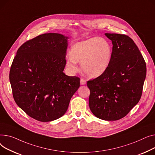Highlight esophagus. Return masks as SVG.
<instances>
[{
  "label": "esophagus",
  "mask_w": 155,
  "mask_h": 155,
  "mask_svg": "<svg viewBox=\"0 0 155 155\" xmlns=\"http://www.w3.org/2000/svg\"><path fill=\"white\" fill-rule=\"evenodd\" d=\"M80 83L81 85H84L86 83V81L83 78H81L80 80Z\"/></svg>",
  "instance_id": "obj_1"
}]
</instances>
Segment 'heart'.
Instances as JSON below:
<instances>
[{"label": "heart", "instance_id": "heart-1", "mask_svg": "<svg viewBox=\"0 0 155 155\" xmlns=\"http://www.w3.org/2000/svg\"><path fill=\"white\" fill-rule=\"evenodd\" d=\"M112 49L106 39L93 38L78 42L71 48L66 66L72 72L78 70L77 62L89 77L97 78L107 70L111 59Z\"/></svg>", "mask_w": 155, "mask_h": 155}]
</instances>
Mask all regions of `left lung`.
<instances>
[{
  "mask_svg": "<svg viewBox=\"0 0 155 155\" xmlns=\"http://www.w3.org/2000/svg\"><path fill=\"white\" fill-rule=\"evenodd\" d=\"M113 43L107 70L89 80V106L93 114L106 121L120 120L128 114L142 95L147 74L146 62L128 35L106 33Z\"/></svg>",
  "mask_w": 155,
  "mask_h": 155,
  "instance_id": "left-lung-1",
  "label": "left lung"
}]
</instances>
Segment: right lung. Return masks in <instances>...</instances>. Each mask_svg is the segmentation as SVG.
<instances>
[{"label": "right lung", "mask_w": 155, "mask_h": 155, "mask_svg": "<svg viewBox=\"0 0 155 155\" xmlns=\"http://www.w3.org/2000/svg\"><path fill=\"white\" fill-rule=\"evenodd\" d=\"M68 39L56 33L39 35L18 49L12 63L9 79L14 101L39 121L62 116L79 87V78L63 72Z\"/></svg>", "instance_id": "obj_1"}]
</instances>
